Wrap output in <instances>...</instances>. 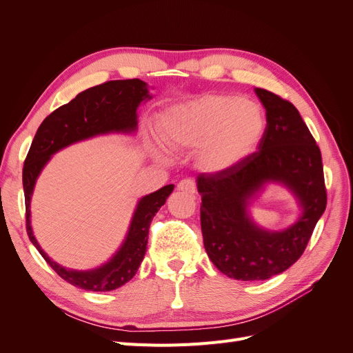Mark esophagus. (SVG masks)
<instances>
[{
    "label": "esophagus",
    "instance_id": "esophagus-1",
    "mask_svg": "<svg viewBox=\"0 0 353 353\" xmlns=\"http://www.w3.org/2000/svg\"><path fill=\"white\" fill-rule=\"evenodd\" d=\"M176 188H178L179 191H184V193L194 194V193H196V190H197V187H196V181H194L193 178H184V179H181V181H179L178 185H176Z\"/></svg>",
    "mask_w": 353,
    "mask_h": 353
}]
</instances>
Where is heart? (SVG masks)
Returning <instances> with one entry per match:
<instances>
[{"label": "heart", "instance_id": "b5f03b06", "mask_svg": "<svg viewBox=\"0 0 353 353\" xmlns=\"http://www.w3.org/2000/svg\"><path fill=\"white\" fill-rule=\"evenodd\" d=\"M157 130L170 148L200 147L203 169L223 170L241 162L258 145L265 114L259 104L239 95L209 94L169 108Z\"/></svg>", "mask_w": 353, "mask_h": 353}]
</instances>
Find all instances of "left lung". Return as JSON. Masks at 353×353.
<instances>
[{
    "label": "left lung",
    "instance_id": "obj_1",
    "mask_svg": "<svg viewBox=\"0 0 353 353\" xmlns=\"http://www.w3.org/2000/svg\"><path fill=\"white\" fill-rule=\"evenodd\" d=\"M266 110L259 150L216 174H201L200 222L213 265L230 279L268 280L301 258L327 206L323 159L294 105L280 95L254 90ZM279 180L301 201L303 216L281 233L263 232L247 216L248 200L265 182Z\"/></svg>",
    "mask_w": 353,
    "mask_h": 353
}]
</instances>
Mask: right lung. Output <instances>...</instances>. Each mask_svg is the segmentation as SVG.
<instances>
[{"label":"right lung","instance_id":"add662e5","mask_svg":"<svg viewBox=\"0 0 353 353\" xmlns=\"http://www.w3.org/2000/svg\"><path fill=\"white\" fill-rule=\"evenodd\" d=\"M148 95L141 79L108 81L78 94L70 103L48 114L41 123L23 165V190L26 206L28 236L46 262L63 280L90 292H110L123 285L137 274L144 259L148 241V230L157 210L172 193L169 184L138 203L130 231L122 248L113 258L92 271L66 270L50 259L41 249L30 228V196L35 181L51 154L72 143L108 132H132L137 128V109Z\"/></svg>","mask_w":353,"mask_h":353}]
</instances>
